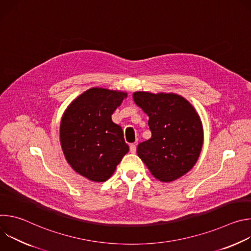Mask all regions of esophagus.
Returning a JSON list of instances; mask_svg holds the SVG:
<instances>
[{
	"instance_id": "esophagus-1",
	"label": "esophagus",
	"mask_w": 251,
	"mask_h": 251,
	"mask_svg": "<svg viewBox=\"0 0 251 251\" xmlns=\"http://www.w3.org/2000/svg\"><path fill=\"white\" fill-rule=\"evenodd\" d=\"M130 152L135 153L136 152V145L135 144H130Z\"/></svg>"
}]
</instances>
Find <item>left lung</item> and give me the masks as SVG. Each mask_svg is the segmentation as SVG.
Segmentation results:
<instances>
[{
  "mask_svg": "<svg viewBox=\"0 0 251 251\" xmlns=\"http://www.w3.org/2000/svg\"><path fill=\"white\" fill-rule=\"evenodd\" d=\"M148 116L152 136L137 147L139 158L161 182L187 174L197 163L203 143L202 124L194 106L175 93H133Z\"/></svg>",
  "mask_w": 251,
  "mask_h": 251,
  "instance_id": "1",
  "label": "left lung"
}]
</instances>
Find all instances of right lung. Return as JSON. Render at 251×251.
Listing matches in <instances>:
<instances>
[{"mask_svg":"<svg viewBox=\"0 0 251 251\" xmlns=\"http://www.w3.org/2000/svg\"><path fill=\"white\" fill-rule=\"evenodd\" d=\"M126 92L93 87L75 98L60 122V145L67 163L93 182H105L128 153L122 128L111 115Z\"/></svg>","mask_w":251,"mask_h":251,"instance_id":"add662e5","label":"right lung"}]
</instances>
